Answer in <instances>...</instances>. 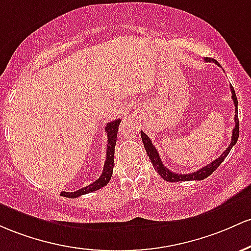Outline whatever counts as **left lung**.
<instances>
[{"instance_id": "obj_1", "label": "left lung", "mask_w": 251, "mask_h": 251, "mask_svg": "<svg viewBox=\"0 0 251 251\" xmlns=\"http://www.w3.org/2000/svg\"><path fill=\"white\" fill-rule=\"evenodd\" d=\"M205 61H211V59L210 58H206V59H205ZM212 61L215 64L218 65V66H221V65L217 63L216 60H213V59H212ZM230 89H231L232 100H233V104H235V128H233V130H232L231 143H230L229 147L225 149V151H223V154H222V155L219 156L218 159L213 160L212 162H210L209 165L204 166V167L201 168V170L193 172V173H190V174L173 173V172L168 170V168L166 167V166L162 163L161 159H160V156H159V153H157L156 148L154 147L153 143H151V139H149V137L145 133H143V131H141V137H142L143 146H145L146 151H147V154H148V156H149V160H151V165H153L154 170H155L157 173H159L160 176H161V178L165 179L166 181H171V182H176V181H191V180H202V179L207 178V176H210L211 174H212L213 172H215L217 168L219 167V165H221V163L224 161L225 157H226L227 154L230 153L231 148L236 145V142H237L238 136H239L238 110H237L238 100H237V97H236L235 90H233L232 86H230Z\"/></svg>"}]
</instances>
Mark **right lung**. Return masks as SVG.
Instances as JSON below:
<instances>
[{
    "instance_id": "obj_1",
    "label": "right lung",
    "mask_w": 251,
    "mask_h": 251,
    "mask_svg": "<svg viewBox=\"0 0 251 251\" xmlns=\"http://www.w3.org/2000/svg\"><path fill=\"white\" fill-rule=\"evenodd\" d=\"M121 120L111 121L105 126V133L108 136V145H106V157L105 162H104L103 173L100 174V179L90 184L89 186L80 188V190L75 191V192H61V196L66 197V198H78V197L83 196V194L94 192V191L100 190L108 185L110 181L112 176V170H114V157H115V146H116V139H117V130L118 126H120Z\"/></svg>"
}]
</instances>
